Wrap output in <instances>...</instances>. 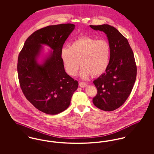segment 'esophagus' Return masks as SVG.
Wrapping results in <instances>:
<instances>
[{
  "label": "esophagus",
  "mask_w": 154,
  "mask_h": 154,
  "mask_svg": "<svg viewBox=\"0 0 154 154\" xmlns=\"http://www.w3.org/2000/svg\"><path fill=\"white\" fill-rule=\"evenodd\" d=\"M79 85H80V86L81 88H84V87H86L87 86V84L86 83L83 82H80Z\"/></svg>",
  "instance_id": "34e87169"
}]
</instances>
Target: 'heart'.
Instances as JSON below:
<instances>
[{"label":"heart","mask_w":154,"mask_h":154,"mask_svg":"<svg viewBox=\"0 0 154 154\" xmlns=\"http://www.w3.org/2000/svg\"><path fill=\"white\" fill-rule=\"evenodd\" d=\"M111 45L106 39L89 36L80 37L62 50L60 57L66 72L75 75L80 66V76L87 79L92 74L104 73L110 63ZM81 62L80 63L79 62Z\"/></svg>","instance_id":"heart-1"}]
</instances>
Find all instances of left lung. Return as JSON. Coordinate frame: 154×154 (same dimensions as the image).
Returning a JSON list of instances; mask_svg holds the SVG:
<instances>
[{
  "label": "left lung",
  "mask_w": 154,
  "mask_h": 154,
  "mask_svg": "<svg viewBox=\"0 0 154 154\" xmlns=\"http://www.w3.org/2000/svg\"><path fill=\"white\" fill-rule=\"evenodd\" d=\"M89 26L104 32L111 45L109 67L93 82L97 93L92 101L100 110L114 111L124 103L132 92L137 75L134 54L126 38L114 27L107 24Z\"/></svg>",
  "instance_id": "obj_1"
}]
</instances>
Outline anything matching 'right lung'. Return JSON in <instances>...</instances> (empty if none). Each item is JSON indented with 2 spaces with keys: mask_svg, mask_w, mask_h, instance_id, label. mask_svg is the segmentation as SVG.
<instances>
[{
  "mask_svg": "<svg viewBox=\"0 0 154 154\" xmlns=\"http://www.w3.org/2000/svg\"><path fill=\"white\" fill-rule=\"evenodd\" d=\"M72 23L50 25L33 32L19 54L17 71L23 95L37 109L45 114H59L69 106L79 86L66 73L60 57L63 45L74 29ZM42 44L53 50L42 64L36 59Z\"/></svg>",
  "mask_w": 154,
  "mask_h": 154,
  "instance_id": "add662e5",
  "label": "right lung"
}]
</instances>
